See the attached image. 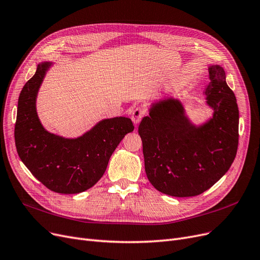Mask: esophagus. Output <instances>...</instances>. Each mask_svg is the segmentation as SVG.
Wrapping results in <instances>:
<instances>
[{"mask_svg": "<svg viewBox=\"0 0 260 260\" xmlns=\"http://www.w3.org/2000/svg\"><path fill=\"white\" fill-rule=\"evenodd\" d=\"M145 114H146V111H145L144 109L137 108L132 113V116H131L132 121L136 124H138L142 120V118L145 116Z\"/></svg>", "mask_w": 260, "mask_h": 260, "instance_id": "esophagus-1", "label": "esophagus"}]
</instances>
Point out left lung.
Listing matches in <instances>:
<instances>
[{
    "instance_id": "obj_1",
    "label": "left lung",
    "mask_w": 260,
    "mask_h": 260,
    "mask_svg": "<svg viewBox=\"0 0 260 260\" xmlns=\"http://www.w3.org/2000/svg\"><path fill=\"white\" fill-rule=\"evenodd\" d=\"M205 95L213 116L201 126L185 116L181 102H155L139 126L145 172L158 191L175 197L200 195L232 166L239 142V110L224 69L209 67Z\"/></svg>"
}]
</instances>
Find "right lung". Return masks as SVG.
<instances>
[{
  "label": "right lung",
  "instance_id": "1",
  "mask_svg": "<svg viewBox=\"0 0 260 260\" xmlns=\"http://www.w3.org/2000/svg\"><path fill=\"white\" fill-rule=\"evenodd\" d=\"M51 63L37 66L20 92L15 126L16 148L34 177L51 191L84 192L105 174L110 157L127 133L134 130L130 118L103 119L78 139L48 132L36 112V97Z\"/></svg>",
  "mask_w": 260,
  "mask_h": 260
}]
</instances>
